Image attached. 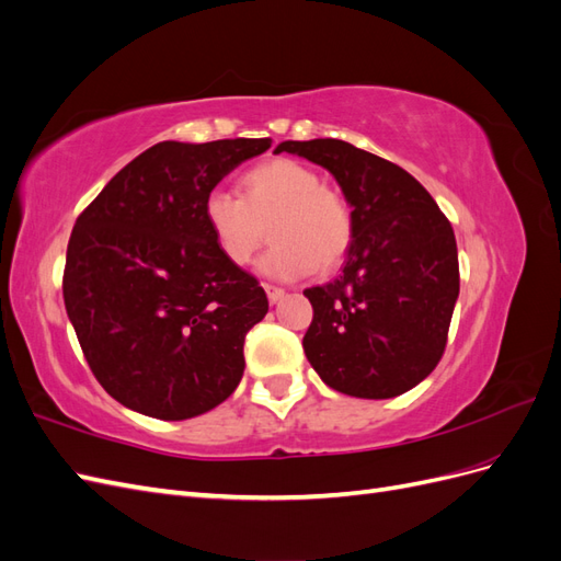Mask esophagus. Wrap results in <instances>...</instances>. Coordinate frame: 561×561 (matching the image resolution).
<instances>
[{
  "mask_svg": "<svg viewBox=\"0 0 561 561\" xmlns=\"http://www.w3.org/2000/svg\"><path fill=\"white\" fill-rule=\"evenodd\" d=\"M264 290H266V297L271 304H278L285 297L283 287H276V285H264Z\"/></svg>",
  "mask_w": 561,
  "mask_h": 561,
  "instance_id": "34e87169",
  "label": "esophagus"
}]
</instances>
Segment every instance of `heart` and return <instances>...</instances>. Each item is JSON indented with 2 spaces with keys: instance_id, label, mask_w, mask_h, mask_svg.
<instances>
[{
  "instance_id": "b5f03b06",
  "label": "heart",
  "mask_w": 561,
  "mask_h": 561,
  "mask_svg": "<svg viewBox=\"0 0 561 561\" xmlns=\"http://www.w3.org/2000/svg\"><path fill=\"white\" fill-rule=\"evenodd\" d=\"M241 198L213 190L203 198L206 222L217 250L245 266L266 239L274 245L260 271L276 280H297L318 266L330 271L351 250L355 222L346 198L320 184L313 168L293 159H271L243 173Z\"/></svg>"
}]
</instances>
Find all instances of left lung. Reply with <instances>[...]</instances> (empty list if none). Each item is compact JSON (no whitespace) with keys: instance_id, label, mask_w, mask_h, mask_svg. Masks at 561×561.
I'll use <instances>...</instances> for the list:
<instances>
[{"instance_id":"left-lung-1","label":"left lung","mask_w":561,"mask_h":561,"mask_svg":"<svg viewBox=\"0 0 561 561\" xmlns=\"http://www.w3.org/2000/svg\"><path fill=\"white\" fill-rule=\"evenodd\" d=\"M280 151L330 171L355 222L342 274L304 290L313 307L304 353L344 396L407 393L431 375L447 344L458 299L449 219L400 165L344 140H285Z\"/></svg>"}]
</instances>
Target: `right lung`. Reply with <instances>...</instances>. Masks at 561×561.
Returning <instances> with one entry per match:
<instances>
[{"label":"right lung","instance_id":"1","mask_svg":"<svg viewBox=\"0 0 561 561\" xmlns=\"http://www.w3.org/2000/svg\"><path fill=\"white\" fill-rule=\"evenodd\" d=\"M271 138L165 140L122 168L67 243L65 309L89 367L133 412L182 421L239 386L266 316L257 278L217 250L203 198Z\"/></svg>","mask_w":561,"mask_h":561}]
</instances>
